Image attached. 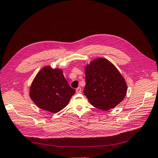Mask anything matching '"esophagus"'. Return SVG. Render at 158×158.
<instances>
[{
  "label": "esophagus",
  "mask_w": 158,
  "mask_h": 158,
  "mask_svg": "<svg viewBox=\"0 0 158 158\" xmlns=\"http://www.w3.org/2000/svg\"><path fill=\"white\" fill-rule=\"evenodd\" d=\"M81 87H78L77 89H76V93L79 94V93H81Z\"/></svg>",
  "instance_id": "esophagus-1"
}]
</instances>
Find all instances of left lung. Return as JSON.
I'll list each match as a JSON object with an SVG mask.
<instances>
[{
    "label": "left lung",
    "mask_w": 158,
    "mask_h": 158,
    "mask_svg": "<svg viewBox=\"0 0 158 158\" xmlns=\"http://www.w3.org/2000/svg\"><path fill=\"white\" fill-rule=\"evenodd\" d=\"M84 94L94 107L106 111L124 100L127 84L123 76L108 60L97 58L85 67Z\"/></svg>",
    "instance_id": "1"
}]
</instances>
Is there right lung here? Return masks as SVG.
Wrapping results in <instances>:
<instances>
[{
  "label": "right lung",
  "instance_id": "right-lung-1",
  "mask_svg": "<svg viewBox=\"0 0 158 158\" xmlns=\"http://www.w3.org/2000/svg\"><path fill=\"white\" fill-rule=\"evenodd\" d=\"M75 93L64 78L62 69L46 66L34 77L29 96L39 108L55 113L67 106Z\"/></svg>",
  "mask_w": 158,
  "mask_h": 158
}]
</instances>
